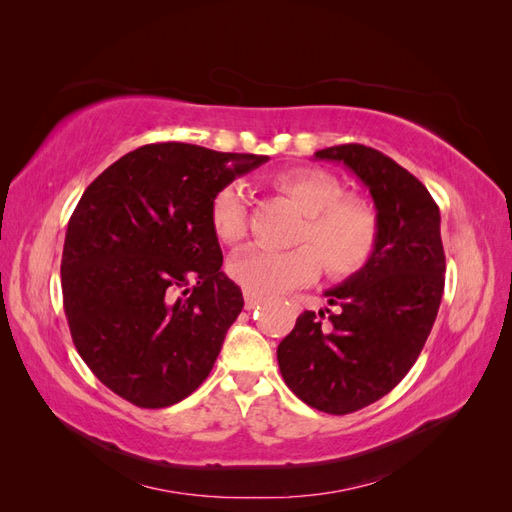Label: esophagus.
I'll use <instances>...</instances> for the list:
<instances>
[{
  "instance_id": "34e87169",
  "label": "esophagus",
  "mask_w": 512,
  "mask_h": 512,
  "mask_svg": "<svg viewBox=\"0 0 512 512\" xmlns=\"http://www.w3.org/2000/svg\"><path fill=\"white\" fill-rule=\"evenodd\" d=\"M243 299H245V309L250 312V309H256L260 303H262V297H258V294H252V292H243Z\"/></svg>"
}]
</instances>
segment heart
<instances>
[{"label": "heart", "mask_w": 512, "mask_h": 512, "mask_svg": "<svg viewBox=\"0 0 512 512\" xmlns=\"http://www.w3.org/2000/svg\"><path fill=\"white\" fill-rule=\"evenodd\" d=\"M275 188L288 194L305 213L294 243L286 252L252 247L230 260V275L243 290L271 297L318 277L348 280L374 258L380 241V218L365 198L350 196L337 177L318 168H292L273 177ZM215 237L237 245L247 235V203L239 183H226L211 198Z\"/></svg>", "instance_id": "b5f03b06"}]
</instances>
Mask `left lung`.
Wrapping results in <instances>:
<instances>
[{"label": "left lung", "instance_id": "left-lung-1", "mask_svg": "<svg viewBox=\"0 0 512 512\" xmlns=\"http://www.w3.org/2000/svg\"><path fill=\"white\" fill-rule=\"evenodd\" d=\"M344 162L367 188L380 218L369 265L324 292L333 314L303 312L277 346L288 389L307 406L350 414L374 404L404 380L436 322L446 258L440 209L404 166L365 145L316 151Z\"/></svg>", "mask_w": 512, "mask_h": 512}]
</instances>
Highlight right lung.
<instances>
[{
	"label": "right lung",
	"instance_id": "obj_1",
	"mask_svg": "<svg viewBox=\"0 0 512 512\" xmlns=\"http://www.w3.org/2000/svg\"><path fill=\"white\" fill-rule=\"evenodd\" d=\"M267 160L156 143L83 192L61 256L64 309L81 359L130 404L173 406L209 376L243 309L220 271L211 198Z\"/></svg>",
	"mask_w": 512,
	"mask_h": 512
}]
</instances>
